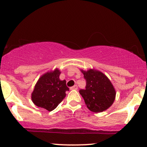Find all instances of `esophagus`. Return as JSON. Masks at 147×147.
<instances>
[{
    "mask_svg": "<svg viewBox=\"0 0 147 147\" xmlns=\"http://www.w3.org/2000/svg\"><path fill=\"white\" fill-rule=\"evenodd\" d=\"M78 89V86L77 85L73 86L70 87V90H77Z\"/></svg>",
    "mask_w": 147,
    "mask_h": 147,
    "instance_id": "34e87169",
    "label": "esophagus"
}]
</instances>
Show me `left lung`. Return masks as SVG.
<instances>
[{"mask_svg": "<svg viewBox=\"0 0 147 147\" xmlns=\"http://www.w3.org/2000/svg\"><path fill=\"white\" fill-rule=\"evenodd\" d=\"M82 72L86 85L85 89L79 90V93L88 109L95 113L102 112L109 109L113 103L116 95L111 81L97 70L90 69Z\"/></svg>", "mask_w": 147, "mask_h": 147, "instance_id": "1", "label": "left lung"}]
</instances>
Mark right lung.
Returning <instances> with one entry per match:
<instances>
[{
	"label": "right lung",
	"mask_w": 147,
	"mask_h": 147,
	"mask_svg": "<svg viewBox=\"0 0 147 147\" xmlns=\"http://www.w3.org/2000/svg\"><path fill=\"white\" fill-rule=\"evenodd\" d=\"M60 73L58 69H55L40 77L32 93V99L35 105L52 111L61 102L69 88L65 80L59 79Z\"/></svg>",
	"instance_id": "obj_1"
}]
</instances>
